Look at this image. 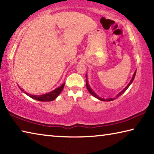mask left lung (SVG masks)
<instances>
[{
	"label": "left lung",
	"instance_id": "left-lung-1",
	"mask_svg": "<svg viewBox=\"0 0 154 154\" xmlns=\"http://www.w3.org/2000/svg\"><path fill=\"white\" fill-rule=\"evenodd\" d=\"M135 74H136V71L134 72V74H133V78H132V79H131V80L130 81V82L128 83V85L127 86H126V87L125 88H124V89H123L122 91H121V92H120V93H118V95H117L116 96V98L120 96L124 92H125V91H126V90H127V88L129 87V86H130V85L132 84V82H133V80H134V76H135ZM86 82H87V84H86V85H87V88L88 89V92H89L93 96L95 97H96V98H97L98 99H99V100H101V101H113V100H114V99H115V98H107V99H104V98L99 97L97 95V94H96L95 92H94V91H93L92 89H91V87H90V86L88 85L87 75H86Z\"/></svg>",
	"mask_w": 154,
	"mask_h": 154
}]
</instances>
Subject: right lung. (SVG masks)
<instances>
[{
  "instance_id": "add662e5",
  "label": "right lung",
  "mask_w": 154,
  "mask_h": 154,
  "mask_svg": "<svg viewBox=\"0 0 154 154\" xmlns=\"http://www.w3.org/2000/svg\"><path fill=\"white\" fill-rule=\"evenodd\" d=\"M64 85H65V83H63V85L60 87L55 88V90L51 91L50 93H46L44 94V95H30V94H29L28 93H26V92H24L22 88H20V89L23 91L24 93H26L27 95H28L29 97H30L31 98L34 99H36L37 101H53L55 100V99L57 97L59 96V94L61 93V92L63 90V88L64 87Z\"/></svg>"
}]
</instances>
